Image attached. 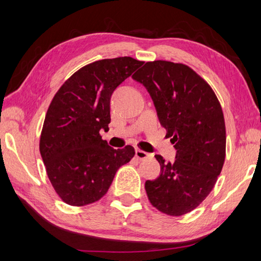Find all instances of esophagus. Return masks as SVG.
<instances>
[{"mask_svg": "<svg viewBox=\"0 0 261 261\" xmlns=\"http://www.w3.org/2000/svg\"><path fill=\"white\" fill-rule=\"evenodd\" d=\"M136 156L137 159H139V160H145V159L151 158V154L141 151V149H136Z\"/></svg>", "mask_w": 261, "mask_h": 261, "instance_id": "1", "label": "esophagus"}]
</instances>
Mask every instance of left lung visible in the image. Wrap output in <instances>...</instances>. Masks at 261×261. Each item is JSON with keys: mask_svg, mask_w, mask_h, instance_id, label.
<instances>
[{"mask_svg": "<svg viewBox=\"0 0 261 261\" xmlns=\"http://www.w3.org/2000/svg\"><path fill=\"white\" fill-rule=\"evenodd\" d=\"M132 78L146 87L175 162L155 155L159 177L146 180L148 200L158 211L180 216L197 208L213 190L226 159L222 107L210 84L183 63L146 62Z\"/></svg>", "mask_w": 261, "mask_h": 261, "instance_id": "left-lung-1", "label": "left lung"}]
</instances>
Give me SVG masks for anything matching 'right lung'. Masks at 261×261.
Returning <instances> with one entry per match:
<instances>
[{
  "mask_svg": "<svg viewBox=\"0 0 261 261\" xmlns=\"http://www.w3.org/2000/svg\"><path fill=\"white\" fill-rule=\"evenodd\" d=\"M143 63L129 56L95 61L68 78L53 98L39 148L48 178L65 204L100 200L118 168L135 156L130 145L110 147L100 131L109 130L115 88Z\"/></svg>",
  "mask_w": 261,
  "mask_h": 261,
  "instance_id": "obj_1",
  "label": "right lung"
}]
</instances>
